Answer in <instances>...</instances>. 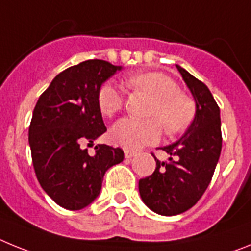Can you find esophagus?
I'll list each match as a JSON object with an SVG mask.
<instances>
[{"label": "esophagus", "instance_id": "34e87169", "mask_svg": "<svg viewBox=\"0 0 251 251\" xmlns=\"http://www.w3.org/2000/svg\"><path fill=\"white\" fill-rule=\"evenodd\" d=\"M125 158L126 159H131L132 156H135L136 155V152L135 151H132V150H128V149H125Z\"/></svg>", "mask_w": 251, "mask_h": 251}]
</instances>
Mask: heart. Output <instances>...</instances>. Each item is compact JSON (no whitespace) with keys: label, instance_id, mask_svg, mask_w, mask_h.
<instances>
[{"label":"heart","instance_id":"obj_1","mask_svg":"<svg viewBox=\"0 0 251 251\" xmlns=\"http://www.w3.org/2000/svg\"><path fill=\"white\" fill-rule=\"evenodd\" d=\"M126 84L134 89L148 93L154 99L148 112L151 119L135 120L124 117L111 128V140L126 149L138 150L145 145L155 144L162 138V124L171 134L183 131L193 117V103L172 78L156 72L131 75ZM124 95L112 82H106L97 92V106L106 117H112L121 110Z\"/></svg>","mask_w":251,"mask_h":251}]
</instances>
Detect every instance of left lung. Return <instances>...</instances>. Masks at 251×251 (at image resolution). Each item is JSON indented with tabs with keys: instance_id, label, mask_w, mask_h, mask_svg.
<instances>
[{
	"instance_id": "obj_1",
	"label": "left lung",
	"mask_w": 251,
	"mask_h": 251,
	"mask_svg": "<svg viewBox=\"0 0 251 251\" xmlns=\"http://www.w3.org/2000/svg\"><path fill=\"white\" fill-rule=\"evenodd\" d=\"M196 102L195 119L176 143L160 149L171 155L160 162L154 155V173L139 180L141 200L150 210L174 216L195 206L212 179L221 154L220 108L203 82L176 65Z\"/></svg>"
}]
</instances>
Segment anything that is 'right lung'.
I'll return each mask as SVG.
<instances>
[{"instance_id":"add662e5","label":"right lung","mask_w":251,"mask_h":251,"mask_svg":"<svg viewBox=\"0 0 251 251\" xmlns=\"http://www.w3.org/2000/svg\"><path fill=\"white\" fill-rule=\"evenodd\" d=\"M120 65L91 59L69 67L39 97L29 127L32 165L41 188L67 210H82L100 195L108 168L124 151L104 144L86 147L107 131L97 106L100 87Z\"/></svg>"}]
</instances>
